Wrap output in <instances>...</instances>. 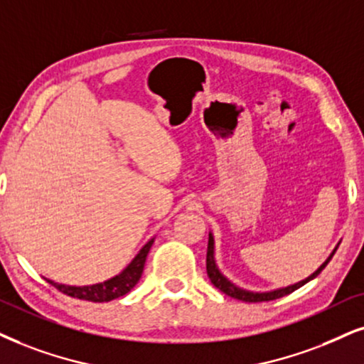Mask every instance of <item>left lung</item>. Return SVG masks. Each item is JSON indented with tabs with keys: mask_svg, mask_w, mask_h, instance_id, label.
<instances>
[{
	"mask_svg": "<svg viewBox=\"0 0 364 364\" xmlns=\"http://www.w3.org/2000/svg\"><path fill=\"white\" fill-rule=\"evenodd\" d=\"M338 247L339 245H336V248L331 252V255L326 259V262H323V265H321L316 272H312L309 277L299 280V282H296V284L285 285V287L272 289V291H248V289H243V287H240V285L233 284L232 280H230L228 277H225V275L222 274V270L218 269V264H216V259H215V237H213V233L210 232L208 233V250H206V272H208L211 284H213L216 289H220V291H222L223 294H227V296H230V297L238 299V301H243V302L274 301V299L284 297V296H287V294L297 291L299 287H302V285L309 282V280L316 279L317 275L321 274V270L328 265V262L333 259L334 252L338 250Z\"/></svg>",
	"mask_w": 364,
	"mask_h": 364,
	"instance_id": "obj_1",
	"label": "left lung"
}]
</instances>
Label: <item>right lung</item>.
<instances>
[{"label": "right lung", "instance_id": "add662e5", "mask_svg": "<svg viewBox=\"0 0 364 364\" xmlns=\"http://www.w3.org/2000/svg\"><path fill=\"white\" fill-rule=\"evenodd\" d=\"M153 237L151 240L144 243V247L137 252V255L129 262L126 269L122 272H119L114 277H110L104 282L99 284H92V285H68V284H58L52 279H47V282H50L53 287H57L60 292L67 294L70 297H77V299H84V301H90V302H109L114 301V299L126 296V294L131 291L134 285L139 282L142 270H144V264H146V257H148L151 247L154 243Z\"/></svg>", "mask_w": 364, "mask_h": 364}]
</instances>
